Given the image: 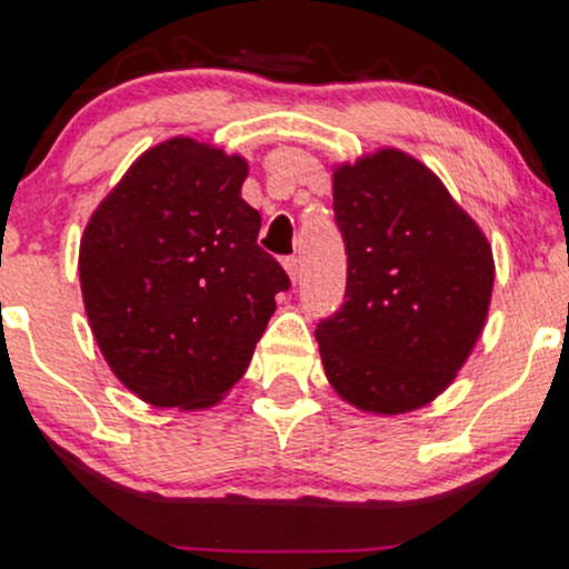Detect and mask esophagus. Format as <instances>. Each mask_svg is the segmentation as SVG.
<instances>
[{"mask_svg": "<svg viewBox=\"0 0 569 569\" xmlns=\"http://www.w3.org/2000/svg\"><path fill=\"white\" fill-rule=\"evenodd\" d=\"M283 267H286V272H289V278L293 280V283H297V278H299V259L297 257H286L283 259Z\"/></svg>", "mask_w": 569, "mask_h": 569, "instance_id": "1", "label": "esophagus"}]
</instances>
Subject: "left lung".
<instances>
[{
  "label": "left lung",
  "instance_id": "8db88e82",
  "mask_svg": "<svg viewBox=\"0 0 569 569\" xmlns=\"http://www.w3.org/2000/svg\"><path fill=\"white\" fill-rule=\"evenodd\" d=\"M345 302L316 329L331 388L403 415L449 388L485 329L492 248L430 168L380 149L335 171Z\"/></svg>",
  "mask_w": 569,
  "mask_h": 569
}]
</instances>
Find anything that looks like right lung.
<instances>
[{"mask_svg": "<svg viewBox=\"0 0 569 569\" xmlns=\"http://www.w3.org/2000/svg\"><path fill=\"white\" fill-rule=\"evenodd\" d=\"M246 176L240 154L179 136L147 149L84 227L90 329L117 380L152 407L221 401L291 286L257 243Z\"/></svg>", "mask_w": 569, "mask_h": 569, "instance_id": "add662e5", "label": "right lung"}]
</instances>
